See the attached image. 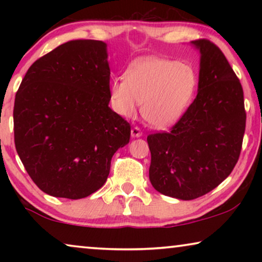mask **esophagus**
I'll return each mask as SVG.
<instances>
[{
  "mask_svg": "<svg viewBox=\"0 0 262 262\" xmlns=\"http://www.w3.org/2000/svg\"><path fill=\"white\" fill-rule=\"evenodd\" d=\"M142 136H143V132L141 131V128L137 126L131 128V137L132 138H138V137H142Z\"/></svg>",
  "mask_w": 262,
  "mask_h": 262,
  "instance_id": "esophagus-1",
  "label": "esophagus"
}]
</instances>
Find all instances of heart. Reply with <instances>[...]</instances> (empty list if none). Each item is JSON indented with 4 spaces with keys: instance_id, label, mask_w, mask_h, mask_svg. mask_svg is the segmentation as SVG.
<instances>
[{
    "instance_id": "heart-1",
    "label": "heart",
    "mask_w": 262,
    "mask_h": 262,
    "mask_svg": "<svg viewBox=\"0 0 262 262\" xmlns=\"http://www.w3.org/2000/svg\"><path fill=\"white\" fill-rule=\"evenodd\" d=\"M198 88L192 66L146 57L127 68L125 77L113 80L110 99L121 117H134L138 103L146 123L157 128L171 126L188 110Z\"/></svg>"
}]
</instances>
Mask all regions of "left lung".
<instances>
[{
    "label": "left lung",
    "mask_w": 262,
    "mask_h": 262,
    "mask_svg": "<svg viewBox=\"0 0 262 262\" xmlns=\"http://www.w3.org/2000/svg\"><path fill=\"white\" fill-rule=\"evenodd\" d=\"M200 52L198 94L169 132L149 135V179L164 195L199 198L225 180L237 163L246 130L243 89L223 52L206 39Z\"/></svg>",
    "instance_id": "8db88e82"
}]
</instances>
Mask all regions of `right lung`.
Listing matches in <instances>:
<instances>
[{
    "label": "right lung",
    "instance_id": "1",
    "mask_svg": "<svg viewBox=\"0 0 262 262\" xmlns=\"http://www.w3.org/2000/svg\"><path fill=\"white\" fill-rule=\"evenodd\" d=\"M107 45L71 40L35 60L14 103V141L34 184L57 198L101 188L131 127L108 107Z\"/></svg>",
    "mask_w": 262,
    "mask_h": 262
}]
</instances>
